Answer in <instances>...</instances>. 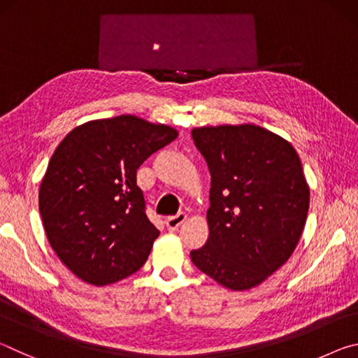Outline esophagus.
<instances>
[{"mask_svg":"<svg viewBox=\"0 0 358 358\" xmlns=\"http://www.w3.org/2000/svg\"><path fill=\"white\" fill-rule=\"evenodd\" d=\"M186 213H183V211H181V213H178V215H175V216H169L167 220H166V226H167V229L169 230H177L181 224H183L185 221H186Z\"/></svg>","mask_w":358,"mask_h":358,"instance_id":"obj_1","label":"esophagus"}]
</instances>
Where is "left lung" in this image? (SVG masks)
Wrapping results in <instances>:
<instances>
[{"label": "left lung", "mask_w": 358, "mask_h": 358, "mask_svg": "<svg viewBox=\"0 0 358 358\" xmlns=\"http://www.w3.org/2000/svg\"><path fill=\"white\" fill-rule=\"evenodd\" d=\"M211 175L208 238L191 251L199 270L250 290L287 262L305 229L310 186L292 143L256 124L191 131Z\"/></svg>", "instance_id": "8db88e82"}]
</instances>
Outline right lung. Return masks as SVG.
I'll use <instances>...</instances> for the list:
<instances>
[{"label":"right lung","mask_w":358,"mask_h":358,"mask_svg":"<svg viewBox=\"0 0 358 358\" xmlns=\"http://www.w3.org/2000/svg\"><path fill=\"white\" fill-rule=\"evenodd\" d=\"M178 137L136 115L87 121L48 161L39 211L52 250L82 281L108 286L134 275L159 230L145 215L137 169Z\"/></svg>","instance_id":"right-lung-1"}]
</instances>
